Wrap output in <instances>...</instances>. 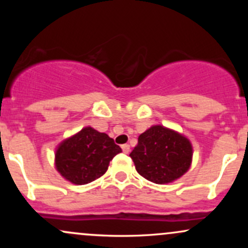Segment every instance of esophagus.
I'll list each match as a JSON object with an SVG mask.
<instances>
[{"instance_id":"obj_1","label":"esophagus","mask_w":248,"mask_h":248,"mask_svg":"<svg viewBox=\"0 0 248 248\" xmlns=\"http://www.w3.org/2000/svg\"><path fill=\"white\" fill-rule=\"evenodd\" d=\"M121 148H122V150H124V154H128V153H129V149H130L129 144H122Z\"/></svg>"}]
</instances>
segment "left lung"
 I'll list each match as a JSON object with an SVG mask.
<instances>
[{
  "label": "left lung",
  "mask_w": 248,
  "mask_h": 248,
  "mask_svg": "<svg viewBox=\"0 0 248 248\" xmlns=\"http://www.w3.org/2000/svg\"><path fill=\"white\" fill-rule=\"evenodd\" d=\"M136 171L156 184H167L191 166L192 146L186 136L163 126H153L139 136L129 154Z\"/></svg>",
  "instance_id": "8db88e82"
}]
</instances>
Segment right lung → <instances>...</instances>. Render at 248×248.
<instances>
[{"instance_id":"add662e5","label":"right lung","mask_w":248,"mask_h":248,"mask_svg":"<svg viewBox=\"0 0 248 248\" xmlns=\"http://www.w3.org/2000/svg\"><path fill=\"white\" fill-rule=\"evenodd\" d=\"M121 152L107 134L85 127L57 148L56 169L66 181L82 186L101 177L109 162Z\"/></svg>"}]
</instances>
